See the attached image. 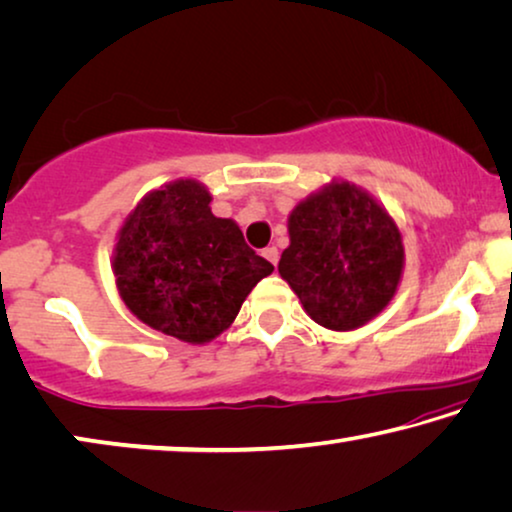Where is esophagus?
<instances>
[{
	"mask_svg": "<svg viewBox=\"0 0 512 512\" xmlns=\"http://www.w3.org/2000/svg\"><path fill=\"white\" fill-rule=\"evenodd\" d=\"M263 256L268 258V261H270L272 265H277V263H279V249H277V247H268V249H263Z\"/></svg>",
	"mask_w": 512,
	"mask_h": 512,
	"instance_id": "1",
	"label": "esophagus"
}]
</instances>
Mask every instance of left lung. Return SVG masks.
Here are the masks:
<instances>
[{
  "instance_id": "1",
  "label": "left lung",
  "mask_w": 512,
  "mask_h": 512,
  "mask_svg": "<svg viewBox=\"0 0 512 512\" xmlns=\"http://www.w3.org/2000/svg\"><path fill=\"white\" fill-rule=\"evenodd\" d=\"M288 238L279 274L323 328H360L395 298L404 270L402 233L355 184L330 182L295 205Z\"/></svg>"
}]
</instances>
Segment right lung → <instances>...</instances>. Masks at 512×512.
I'll list each match as a JSON object with an SVG mask.
<instances>
[{"label":"right lung","mask_w":512,"mask_h":512,"mask_svg":"<svg viewBox=\"0 0 512 512\" xmlns=\"http://www.w3.org/2000/svg\"><path fill=\"white\" fill-rule=\"evenodd\" d=\"M210 201L196 180L150 191L122 224L113 256L117 291L131 314L189 344L221 335L274 270L233 219L214 217Z\"/></svg>","instance_id":"add662e5"}]
</instances>
